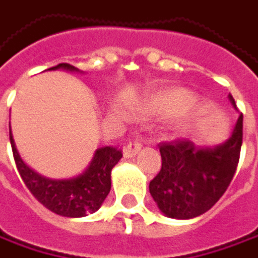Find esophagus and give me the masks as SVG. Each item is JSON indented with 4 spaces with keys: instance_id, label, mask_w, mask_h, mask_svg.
<instances>
[{
    "instance_id": "obj_1",
    "label": "esophagus",
    "mask_w": 258,
    "mask_h": 258,
    "mask_svg": "<svg viewBox=\"0 0 258 258\" xmlns=\"http://www.w3.org/2000/svg\"><path fill=\"white\" fill-rule=\"evenodd\" d=\"M141 150V143L139 141H133V143H130L127 144L125 147H124V156L127 157V159H131V157H136L137 156V153Z\"/></svg>"
}]
</instances>
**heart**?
Returning <instances> with one entry per match:
<instances>
[{"label": "heart", "instance_id": "obj_1", "mask_svg": "<svg viewBox=\"0 0 258 258\" xmlns=\"http://www.w3.org/2000/svg\"><path fill=\"white\" fill-rule=\"evenodd\" d=\"M195 101V96L185 89H172V91H164V92H157L146 96L139 104V109L146 114H162V115L176 117L185 114L189 108H192ZM111 111L121 117L127 115L115 105L111 107Z\"/></svg>", "mask_w": 258, "mask_h": 258}]
</instances>
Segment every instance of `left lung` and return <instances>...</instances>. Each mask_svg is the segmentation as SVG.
I'll list each match as a JSON object with an SVG mask.
<instances>
[{"label":"left lung","mask_w":258,"mask_h":258,"mask_svg":"<svg viewBox=\"0 0 258 258\" xmlns=\"http://www.w3.org/2000/svg\"><path fill=\"white\" fill-rule=\"evenodd\" d=\"M228 98L235 107L232 95ZM241 144L242 114L230 139L214 149H201L180 139L160 143L162 169L149 186L159 209L176 219L195 218L209 211L235 174Z\"/></svg>","instance_id":"left-lung-1"}]
</instances>
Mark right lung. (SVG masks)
Returning a JSON list of instances; mask_svg holds the SVG:
<instances>
[{
	"label": "right lung",
	"instance_id": "right-lung-1",
	"mask_svg": "<svg viewBox=\"0 0 258 258\" xmlns=\"http://www.w3.org/2000/svg\"><path fill=\"white\" fill-rule=\"evenodd\" d=\"M66 69L78 71L68 63H59L49 71ZM10 141L13 156L17 164L18 173L26 183L31 195L39 201L41 205L50 209L51 212L68 217V218H81L98 211L102 202L111 190V170L122 157V151L105 146L95 151L89 166L84 173L72 179H47L36 173L21 160L16 143L10 130Z\"/></svg>",
	"mask_w": 258,
	"mask_h": 258
}]
</instances>
